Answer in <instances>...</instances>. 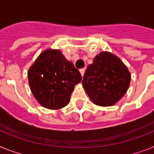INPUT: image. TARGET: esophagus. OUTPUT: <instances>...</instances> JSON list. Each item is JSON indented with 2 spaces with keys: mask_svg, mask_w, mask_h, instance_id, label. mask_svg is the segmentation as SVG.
I'll return each instance as SVG.
<instances>
[{
  "mask_svg": "<svg viewBox=\"0 0 154 154\" xmlns=\"http://www.w3.org/2000/svg\"><path fill=\"white\" fill-rule=\"evenodd\" d=\"M85 68H81V69L79 70L80 73H81V75H82V76H83V75H84V72H85Z\"/></svg>",
  "mask_w": 154,
  "mask_h": 154,
  "instance_id": "esophagus-1",
  "label": "esophagus"
}]
</instances>
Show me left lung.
<instances>
[{
	"label": "left lung",
	"instance_id": "8db88e82",
	"mask_svg": "<svg viewBox=\"0 0 154 154\" xmlns=\"http://www.w3.org/2000/svg\"><path fill=\"white\" fill-rule=\"evenodd\" d=\"M131 74L117 57L103 52L94 57L86 68L82 86L93 102L100 106H111L126 94Z\"/></svg>",
	"mask_w": 154,
	"mask_h": 154
}]
</instances>
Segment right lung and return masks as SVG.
Returning a JSON list of instances; mask_svg holds the SVG:
<instances>
[{
	"instance_id": "1",
	"label": "right lung",
	"mask_w": 154,
	"mask_h": 154,
	"mask_svg": "<svg viewBox=\"0 0 154 154\" xmlns=\"http://www.w3.org/2000/svg\"><path fill=\"white\" fill-rule=\"evenodd\" d=\"M81 80L79 71L60 50L43 52L28 72L33 95L49 109H61L68 105L74 86Z\"/></svg>"
}]
</instances>
